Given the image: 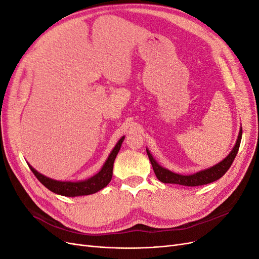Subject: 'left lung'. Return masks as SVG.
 <instances>
[{"label": "left lung", "mask_w": 259, "mask_h": 259, "mask_svg": "<svg viewBox=\"0 0 259 259\" xmlns=\"http://www.w3.org/2000/svg\"><path fill=\"white\" fill-rule=\"evenodd\" d=\"M241 138H242V127L240 128L236 145H234L230 153L227 155L223 161L217 163L216 165L199 170V171H197V173L191 174V175L177 174L165 167L161 166L160 164L155 161V159L153 158L150 151H149L148 149H146V150H147V154L149 156V160H150L151 165L153 167L154 174H155L156 178L160 180V182H162L164 184H177V185H183V186H188V187H195V186H202V185L213 183V182H215V180L219 179L226 174V171L228 170L229 167L231 166V164L239 151Z\"/></svg>", "instance_id": "8db88e82"}]
</instances>
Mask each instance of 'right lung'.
<instances>
[{
	"label": "right lung",
	"mask_w": 259,
	"mask_h": 259,
	"mask_svg": "<svg viewBox=\"0 0 259 259\" xmlns=\"http://www.w3.org/2000/svg\"><path fill=\"white\" fill-rule=\"evenodd\" d=\"M124 138L125 136H122L119 142L116 143V145L112 149V151L109 154L108 159L106 160L103 167H101L98 173L85 180H79V182H61V180L52 179L48 176H44L43 174L38 173V171L31 166L29 163L28 165L30 169L32 170L34 176L40 180L41 184L44 185L48 189H50L54 193L64 195V197L72 198L93 194L101 189H104V188L111 182L113 163L117 153L120 151Z\"/></svg>",
	"instance_id": "right-lung-1"
}]
</instances>
